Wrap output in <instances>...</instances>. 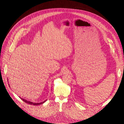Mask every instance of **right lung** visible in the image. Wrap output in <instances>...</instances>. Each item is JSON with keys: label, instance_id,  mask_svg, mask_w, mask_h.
<instances>
[{"label": "right lung", "instance_id": "obj_1", "mask_svg": "<svg viewBox=\"0 0 124 124\" xmlns=\"http://www.w3.org/2000/svg\"><path fill=\"white\" fill-rule=\"evenodd\" d=\"M20 98L23 101H24L25 102H26V103H29V104H30V105H34V106H37V105H42V103H44L46 101H46H43V102H39V103H34V102H31V101H27V100H24V99H22V98H21V97H20Z\"/></svg>", "mask_w": 124, "mask_h": 124}]
</instances>
